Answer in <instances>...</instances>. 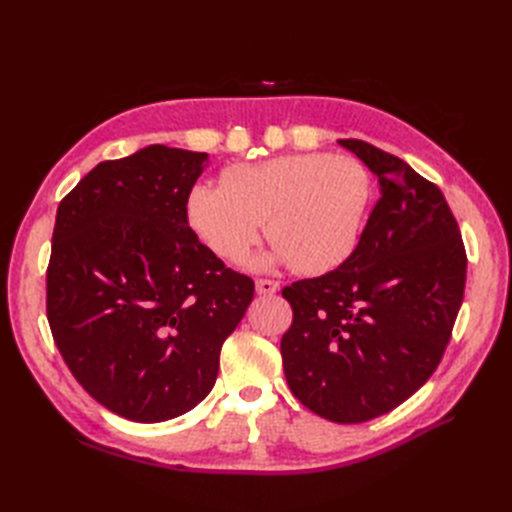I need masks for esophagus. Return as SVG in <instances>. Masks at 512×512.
Masks as SVG:
<instances>
[{
	"label": "esophagus",
	"instance_id": "esophagus-1",
	"mask_svg": "<svg viewBox=\"0 0 512 512\" xmlns=\"http://www.w3.org/2000/svg\"><path fill=\"white\" fill-rule=\"evenodd\" d=\"M280 290V284L273 280H256V292L258 294H275Z\"/></svg>",
	"mask_w": 512,
	"mask_h": 512
}]
</instances>
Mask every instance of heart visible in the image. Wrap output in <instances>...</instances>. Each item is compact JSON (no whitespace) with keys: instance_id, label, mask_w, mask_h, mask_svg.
<instances>
[{"instance_id":"1","label":"heart","mask_w":512,"mask_h":512,"mask_svg":"<svg viewBox=\"0 0 512 512\" xmlns=\"http://www.w3.org/2000/svg\"><path fill=\"white\" fill-rule=\"evenodd\" d=\"M371 183L361 162L331 153H292L228 168L222 185H196L188 198L192 230L220 258L239 262L267 232L258 267L294 265L324 273L359 243Z\"/></svg>"}]
</instances>
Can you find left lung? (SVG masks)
<instances>
[{"label": "left lung", "instance_id": "obj_1", "mask_svg": "<svg viewBox=\"0 0 512 512\" xmlns=\"http://www.w3.org/2000/svg\"><path fill=\"white\" fill-rule=\"evenodd\" d=\"M378 177L359 245L335 271L282 290L284 374L305 408L365 423L404 404L442 361L466 288V247L438 185L365 141H337Z\"/></svg>", "mask_w": 512, "mask_h": 512}]
</instances>
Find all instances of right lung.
<instances>
[{
	"mask_svg": "<svg viewBox=\"0 0 512 512\" xmlns=\"http://www.w3.org/2000/svg\"><path fill=\"white\" fill-rule=\"evenodd\" d=\"M207 153L149 145L100 162L61 200L46 316L72 376L136 423L190 412L254 299L188 224Z\"/></svg>",
	"mask_w": 512,
	"mask_h": 512,
	"instance_id": "add662e5",
	"label": "right lung"
}]
</instances>
